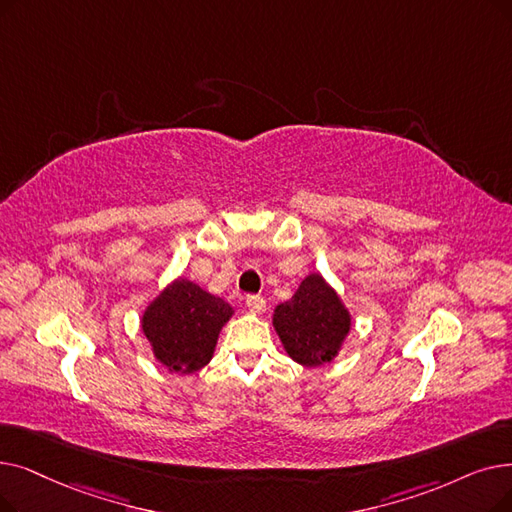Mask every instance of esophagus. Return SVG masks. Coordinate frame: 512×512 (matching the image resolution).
<instances>
[{
    "mask_svg": "<svg viewBox=\"0 0 512 512\" xmlns=\"http://www.w3.org/2000/svg\"><path fill=\"white\" fill-rule=\"evenodd\" d=\"M247 307L251 314H261V311L265 309V299L259 295H251V297H247Z\"/></svg>",
    "mask_w": 512,
    "mask_h": 512,
    "instance_id": "obj_1",
    "label": "esophagus"
}]
</instances>
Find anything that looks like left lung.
Wrapping results in <instances>:
<instances>
[{"label": "left lung", "mask_w": 512, "mask_h": 512, "mask_svg": "<svg viewBox=\"0 0 512 512\" xmlns=\"http://www.w3.org/2000/svg\"><path fill=\"white\" fill-rule=\"evenodd\" d=\"M274 328L291 358L301 366L332 362L351 330V316L320 274H309L297 293L274 309Z\"/></svg>", "instance_id": "left-lung-1"}]
</instances>
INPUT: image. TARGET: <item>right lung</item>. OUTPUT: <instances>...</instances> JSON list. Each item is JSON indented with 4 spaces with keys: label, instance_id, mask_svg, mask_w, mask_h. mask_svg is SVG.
<instances>
[{
    "label": "right lung",
    "instance_id": "add662e5",
    "mask_svg": "<svg viewBox=\"0 0 512 512\" xmlns=\"http://www.w3.org/2000/svg\"><path fill=\"white\" fill-rule=\"evenodd\" d=\"M232 314L224 299L177 278L146 307L142 332L154 358L169 372L192 374L211 362L219 330Z\"/></svg>",
    "mask_w": 512,
    "mask_h": 512
}]
</instances>
